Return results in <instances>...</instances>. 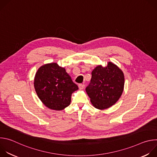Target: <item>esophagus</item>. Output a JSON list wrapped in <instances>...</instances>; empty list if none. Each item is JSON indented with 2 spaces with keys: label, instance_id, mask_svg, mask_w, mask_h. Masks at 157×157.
<instances>
[{
  "label": "esophagus",
  "instance_id": "obj_1",
  "mask_svg": "<svg viewBox=\"0 0 157 157\" xmlns=\"http://www.w3.org/2000/svg\"><path fill=\"white\" fill-rule=\"evenodd\" d=\"M78 87L79 88V89H83L84 88V87H85V85L84 84H79L78 85Z\"/></svg>",
  "mask_w": 157,
  "mask_h": 157
}]
</instances>
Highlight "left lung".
<instances>
[{"mask_svg":"<svg viewBox=\"0 0 157 157\" xmlns=\"http://www.w3.org/2000/svg\"><path fill=\"white\" fill-rule=\"evenodd\" d=\"M91 79L86 91L92 104L105 109L114 105L121 96L124 86L122 71L113 63L103 68L98 66L92 71Z\"/></svg>","mask_w":157,"mask_h":157,"instance_id":"obj_1","label":"left lung"}]
</instances>
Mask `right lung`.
I'll use <instances>...</instances> for the list:
<instances>
[{
	"instance_id": "add662e5",
	"label": "right lung",
	"mask_w": 157,
	"mask_h": 157,
	"mask_svg": "<svg viewBox=\"0 0 157 157\" xmlns=\"http://www.w3.org/2000/svg\"><path fill=\"white\" fill-rule=\"evenodd\" d=\"M34 86L41 102L56 110L68 107L72 93L78 89L65 69L55 63L40 67L35 75Z\"/></svg>"
}]
</instances>
